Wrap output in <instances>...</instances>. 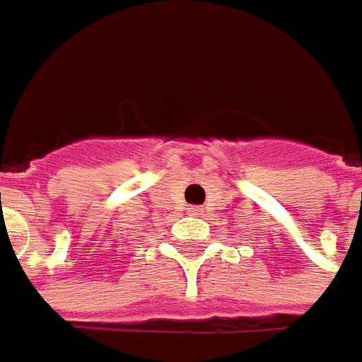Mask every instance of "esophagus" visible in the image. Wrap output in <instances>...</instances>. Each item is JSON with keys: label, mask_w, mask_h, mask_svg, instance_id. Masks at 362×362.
I'll use <instances>...</instances> for the list:
<instances>
[{"label": "esophagus", "mask_w": 362, "mask_h": 362, "mask_svg": "<svg viewBox=\"0 0 362 362\" xmlns=\"http://www.w3.org/2000/svg\"><path fill=\"white\" fill-rule=\"evenodd\" d=\"M190 213H192V215H202L204 209H202V206H190Z\"/></svg>", "instance_id": "obj_1"}]
</instances>
